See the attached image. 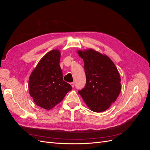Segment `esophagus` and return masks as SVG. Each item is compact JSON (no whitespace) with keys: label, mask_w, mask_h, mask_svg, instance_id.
Returning <instances> with one entry per match:
<instances>
[{"label":"esophagus","mask_w":150,"mask_h":150,"mask_svg":"<svg viewBox=\"0 0 150 150\" xmlns=\"http://www.w3.org/2000/svg\"><path fill=\"white\" fill-rule=\"evenodd\" d=\"M70 84H71V86H72V88L74 87V83H71Z\"/></svg>","instance_id":"esophagus-1"}]
</instances>
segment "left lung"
<instances>
[{
    "mask_svg": "<svg viewBox=\"0 0 150 150\" xmlns=\"http://www.w3.org/2000/svg\"><path fill=\"white\" fill-rule=\"evenodd\" d=\"M78 54L84 62L86 78V85L78 93L91 111H106L121 92L118 71L107 56L93 49L79 51Z\"/></svg>",
    "mask_w": 150,
    "mask_h": 150,
    "instance_id": "left-lung-1",
    "label": "left lung"
}]
</instances>
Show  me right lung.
<instances>
[{
	"label": "right lung",
	"instance_id": "add662e5",
	"mask_svg": "<svg viewBox=\"0 0 150 150\" xmlns=\"http://www.w3.org/2000/svg\"><path fill=\"white\" fill-rule=\"evenodd\" d=\"M58 50L47 52L39 62L29 80V90L34 103L51 110L62 101L72 86L63 80Z\"/></svg>",
	"mask_w": 150,
	"mask_h": 150
}]
</instances>
